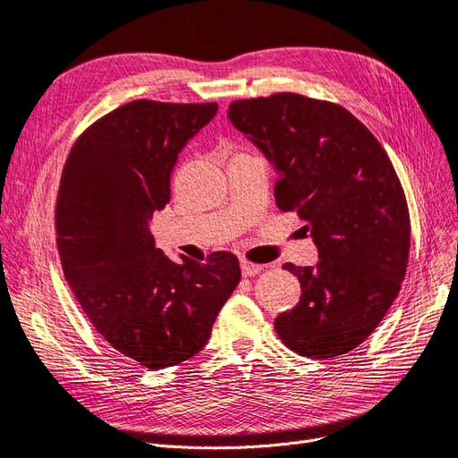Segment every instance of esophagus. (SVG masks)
<instances>
[{
  "mask_svg": "<svg viewBox=\"0 0 458 458\" xmlns=\"http://www.w3.org/2000/svg\"><path fill=\"white\" fill-rule=\"evenodd\" d=\"M242 272L245 277H250V276H257L262 272V266L260 264H252L249 260H242Z\"/></svg>",
  "mask_w": 458,
  "mask_h": 458,
  "instance_id": "34e87169",
  "label": "esophagus"
}]
</instances>
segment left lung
Returning <instances> with one entry per match:
<instances>
[{
    "label": "left lung",
    "instance_id": "obj_1",
    "mask_svg": "<svg viewBox=\"0 0 458 458\" xmlns=\"http://www.w3.org/2000/svg\"><path fill=\"white\" fill-rule=\"evenodd\" d=\"M232 124L274 164L276 203L308 223L318 264H284L301 296L276 318L301 357L334 359L376 330L410 257L408 201L385 148L357 116L294 92L235 99Z\"/></svg>",
    "mask_w": 458,
    "mask_h": 458
}]
</instances>
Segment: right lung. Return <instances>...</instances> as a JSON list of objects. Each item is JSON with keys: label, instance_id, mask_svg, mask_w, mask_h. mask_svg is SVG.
Instances as JSON below:
<instances>
[{"label": "right lung", "instance_id": "1", "mask_svg": "<svg viewBox=\"0 0 458 458\" xmlns=\"http://www.w3.org/2000/svg\"><path fill=\"white\" fill-rule=\"evenodd\" d=\"M216 109L130 101L79 135L62 172L55 225L64 276L98 334L148 369L201 351L242 279L232 252L174 262L148 230L169 201L179 150Z\"/></svg>", "mask_w": 458, "mask_h": 458}]
</instances>
